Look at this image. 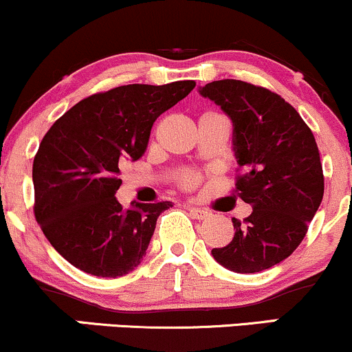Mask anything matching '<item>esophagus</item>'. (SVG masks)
I'll return each mask as SVG.
<instances>
[{
  "mask_svg": "<svg viewBox=\"0 0 352 352\" xmlns=\"http://www.w3.org/2000/svg\"><path fill=\"white\" fill-rule=\"evenodd\" d=\"M188 212H190V215H192L193 218H197V220H207V218L212 215L208 210L195 208V207H188Z\"/></svg>",
  "mask_w": 352,
  "mask_h": 352,
  "instance_id": "1",
  "label": "esophagus"
}]
</instances>
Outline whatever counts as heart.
Instances as JSON below:
<instances>
[{"instance_id": "obj_1", "label": "heart", "mask_w": 352, "mask_h": 352, "mask_svg": "<svg viewBox=\"0 0 352 352\" xmlns=\"http://www.w3.org/2000/svg\"><path fill=\"white\" fill-rule=\"evenodd\" d=\"M197 182H199V177H197V175H187L184 179V185L187 188H193L197 185Z\"/></svg>"}]
</instances>
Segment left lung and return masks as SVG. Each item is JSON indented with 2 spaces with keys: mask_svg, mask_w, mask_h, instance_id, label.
Segmentation results:
<instances>
[{
  "mask_svg": "<svg viewBox=\"0 0 352 352\" xmlns=\"http://www.w3.org/2000/svg\"><path fill=\"white\" fill-rule=\"evenodd\" d=\"M233 124L236 192L253 207L213 258L235 273H258L286 260L321 205L324 177L313 132L296 109L268 89L236 79L200 87Z\"/></svg>",
  "mask_w": 352,
  "mask_h": 352,
  "instance_id": "1",
  "label": "left lung"
}]
</instances>
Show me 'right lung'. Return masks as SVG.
Segmentation results:
<instances>
[{"label":"right lung","instance_id":"obj_1","mask_svg":"<svg viewBox=\"0 0 352 352\" xmlns=\"http://www.w3.org/2000/svg\"><path fill=\"white\" fill-rule=\"evenodd\" d=\"M195 80L129 84L89 96L59 117L33 162L34 217L60 256L80 272L117 278L145 256L157 218L172 201L122 208L120 168L147 151L151 129Z\"/></svg>","mask_w":352,"mask_h":352}]
</instances>
